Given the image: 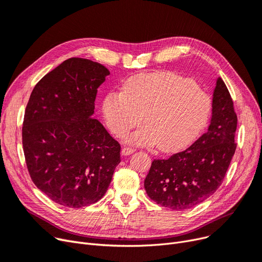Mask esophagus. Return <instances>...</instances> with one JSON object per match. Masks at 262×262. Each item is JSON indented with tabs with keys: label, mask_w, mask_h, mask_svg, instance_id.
Listing matches in <instances>:
<instances>
[{
	"label": "esophagus",
	"mask_w": 262,
	"mask_h": 262,
	"mask_svg": "<svg viewBox=\"0 0 262 262\" xmlns=\"http://www.w3.org/2000/svg\"><path fill=\"white\" fill-rule=\"evenodd\" d=\"M135 151L134 148H130V147H123L122 150H121V154L123 156H129L131 154H133Z\"/></svg>",
	"instance_id": "1"
}]
</instances>
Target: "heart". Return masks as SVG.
<instances>
[{
    "instance_id": "b5f03b06",
    "label": "heart",
    "mask_w": 262,
    "mask_h": 262,
    "mask_svg": "<svg viewBox=\"0 0 262 262\" xmlns=\"http://www.w3.org/2000/svg\"><path fill=\"white\" fill-rule=\"evenodd\" d=\"M108 129L123 138L143 121L146 126L128 142L158 144L173 152L192 144L209 121L212 101L196 83L171 72L138 74L124 82L122 92L108 93L102 103Z\"/></svg>"
}]
</instances>
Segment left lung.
<instances>
[{
    "mask_svg": "<svg viewBox=\"0 0 262 262\" xmlns=\"http://www.w3.org/2000/svg\"><path fill=\"white\" fill-rule=\"evenodd\" d=\"M236 114L224 81L213 93L208 131L185 150L167 160H154L144 185L147 195L162 207L190 209L212 195L222 184L236 144Z\"/></svg>",
    "mask_w": 262,
    "mask_h": 262,
    "instance_id": "left-lung-1",
    "label": "left lung"
}]
</instances>
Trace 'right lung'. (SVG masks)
I'll list each match as a JSON object with an SVG mask.
<instances>
[{
  "instance_id": "obj_1",
  "label": "right lung",
  "mask_w": 262,
  "mask_h": 262,
  "mask_svg": "<svg viewBox=\"0 0 262 262\" xmlns=\"http://www.w3.org/2000/svg\"><path fill=\"white\" fill-rule=\"evenodd\" d=\"M110 71L72 57L37 83L24 113L22 145L32 181L54 203L81 208L105 194L120 145L92 118L97 89Z\"/></svg>"
}]
</instances>
